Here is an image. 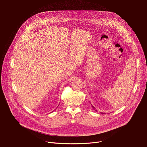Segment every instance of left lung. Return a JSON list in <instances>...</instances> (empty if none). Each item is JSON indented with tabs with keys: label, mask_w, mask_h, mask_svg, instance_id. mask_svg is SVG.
Here are the masks:
<instances>
[{
	"label": "left lung",
	"mask_w": 147,
	"mask_h": 147,
	"mask_svg": "<svg viewBox=\"0 0 147 147\" xmlns=\"http://www.w3.org/2000/svg\"><path fill=\"white\" fill-rule=\"evenodd\" d=\"M91 105H92V104H91ZM92 108H93V109H94V110H95V111H96V112H97V111H96V109H95V107H94V106H92ZM100 113H101V112H100ZM103 114H104V113H103Z\"/></svg>",
	"instance_id": "left-lung-1"
}]
</instances>
